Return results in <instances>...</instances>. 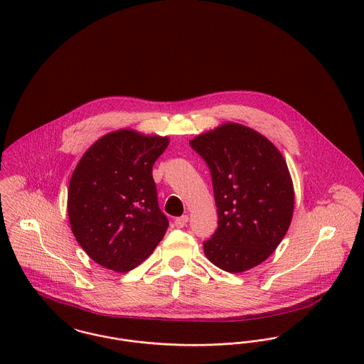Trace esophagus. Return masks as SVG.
Masks as SVG:
<instances>
[{
	"mask_svg": "<svg viewBox=\"0 0 364 364\" xmlns=\"http://www.w3.org/2000/svg\"><path fill=\"white\" fill-rule=\"evenodd\" d=\"M187 223H188V215H187V214H184V215H181V217H177V218L174 220V224H176L177 228H183L184 225H187Z\"/></svg>",
	"mask_w": 364,
	"mask_h": 364,
	"instance_id": "obj_1",
	"label": "esophagus"
}]
</instances>
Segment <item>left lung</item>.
I'll return each mask as SVG.
<instances>
[{
    "instance_id": "8db88e82",
    "label": "left lung",
    "mask_w": 364,
    "mask_h": 364,
    "mask_svg": "<svg viewBox=\"0 0 364 364\" xmlns=\"http://www.w3.org/2000/svg\"><path fill=\"white\" fill-rule=\"evenodd\" d=\"M190 146L210 171L218 214L205 255L231 274L261 264L293 217L294 188L284 158L267 137L234 122L196 136Z\"/></svg>"
}]
</instances>
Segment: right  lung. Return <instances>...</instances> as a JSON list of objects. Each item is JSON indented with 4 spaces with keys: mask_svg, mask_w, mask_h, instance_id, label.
I'll return each mask as SVG.
<instances>
[{
    "mask_svg": "<svg viewBox=\"0 0 364 364\" xmlns=\"http://www.w3.org/2000/svg\"><path fill=\"white\" fill-rule=\"evenodd\" d=\"M168 144V137L122 129L99 139L78 162L67 193L70 225L102 267L128 272L165 235L169 220L158 205L152 166Z\"/></svg>",
    "mask_w": 364,
    "mask_h": 364,
    "instance_id": "add662e5",
    "label": "right lung"
}]
</instances>
